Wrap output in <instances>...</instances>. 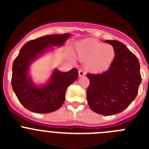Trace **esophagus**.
I'll use <instances>...</instances> for the list:
<instances>
[{"instance_id":"1","label":"esophagus","mask_w":149,"mask_h":149,"mask_svg":"<svg viewBox=\"0 0 149 149\" xmlns=\"http://www.w3.org/2000/svg\"><path fill=\"white\" fill-rule=\"evenodd\" d=\"M78 74H79V76H80V77H83V76H84L85 74H86L85 72H84V69H82V68H80V69H79Z\"/></svg>"}]
</instances>
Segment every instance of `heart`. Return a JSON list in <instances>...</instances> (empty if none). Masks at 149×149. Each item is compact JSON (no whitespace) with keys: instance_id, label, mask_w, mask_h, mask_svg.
I'll use <instances>...</instances> for the list:
<instances>
[{"instance_id":"1","label":"heart","mask_w":149,"mask_h":149,"mask_svg":"<svg viewBox=\"0 0 149 149\" xmlns=\"http://www.w3.org/2000/svg\"><path fill=\"white\" fill-rule=\"evenodd\" d=\"M77 56L86 62L87 70L93 72L104 71L110 66L115 58V49L111 45H104L96 41L83 42L77 45Z\"/></svg>"}]
</instances>
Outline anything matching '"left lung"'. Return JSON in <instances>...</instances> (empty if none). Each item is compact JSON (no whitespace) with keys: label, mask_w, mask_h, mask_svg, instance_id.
Masks as SVG:
<instances>
[{"label":"left lung","mask_w":149,"mask_h":149,"mask_svg":"<svg viewBox=\"0 0 149 149\" xmlns=\"http://www.w3.org/2000/svg\"><path fill=\"white\" fill-rule=\"evenodd\" d=\"M104 42L113 45L115 58L105 72L86 74V98L95 113L111 116L125 110L135 99L142 78L139 60L126 45L117 40Z\"/></svg>","instance_id":"8db88e82"}]
</instances>
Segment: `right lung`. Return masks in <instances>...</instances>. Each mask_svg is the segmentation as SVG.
Segmentation results:
<instances>
[{
    "instance_id": "1",
    "label": "right lung",
    "mask_w": 149,
    "mask_h": 149,
    "mask_svg": "<svg viewBox=\"0 0 149 149\" xmlns=\"http://www.w3.org/2000/svg\"><path fill=\"white\" fill-rule=\"evenodd\" d=\"M69 33L48 35L29 41L21 48L13 62L12 86L18 101L26 109L37 113H48L61 107L69 85L78 77L75 68L69 72L54 70L48 83L36 86L28 75L30 64L51 46H62L70 37Z\"/></svg>"
}]
</instances>
